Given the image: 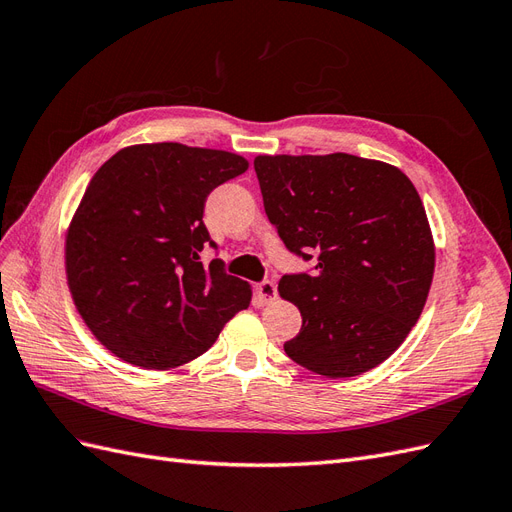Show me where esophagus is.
Masks as SVG:
<instances>
[{
  "mask_svg": "<svg viewBox=\"0 0 512 512\" xmlns=\"http://www.w3.org/2000/svg\"><path fill=\"white\" fill-rule=\"evenodd\" d=\"M256 294H258L260 303L267 305V303H273V301L277 299V288H275L273 282L265 280V282H260V284L256 286Z\"/></svg>",
  "mask_w": 512,
  "mask_h": 512,
  "instance_id": "1",
  "label": "esophagus"
}]
</instances>
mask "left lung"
Returning <instances> with one entry per match:
<instances>
[{"label":"left lung","instance_id":"obj_1","mask_svg":"<svg viewBox=\"0 0 512 512\" xmlns=\"http://www.w3.org/2000/svg\"><path fill=\"white\" fill-rule=\"evenodd\" d=\"M269 222L316 273L284 275L280 297L303 316L284 344L327 378L378 367L404 344L427 301L436 245L423 200L397 166L350 153L256 156Z\"/></svg>","mask_w":512,"mask_h":512}]
</instances>
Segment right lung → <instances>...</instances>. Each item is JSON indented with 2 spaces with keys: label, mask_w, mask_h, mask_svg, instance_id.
Returning a JSON list of instances; mask_svg holds the SVG:
<instances>
[{
  "label": "right lung",
  "mask_w": 512,
  "mask_h": 512,
  "mask_svg": "<svg viewBox=\"0 0 512 512\" xmlns=\"http://www.w3.org/2000/svg\"><path fill=\"white\" fill-rule=\"evenodd\" d=\"M247 166L222 149L151 143L119 149L91 177L68 226L66 277L89 331L121 361L190 363L250 307V284L220 258L200 262L215 247L205 200Z\"/></svg>",
  "instance_id": "obj_1"
}]
</instances>
